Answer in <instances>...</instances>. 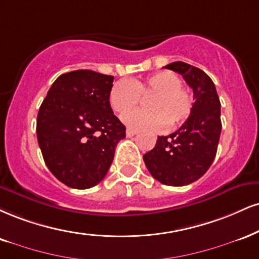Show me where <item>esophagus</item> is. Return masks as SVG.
Returning <instances> with one entry per match:
<instances>
[{"instance_id":"1","label":"esophagus","mask_w":259,"mask_h":259,"mask_svg":"<svg viewBox=\"0 0 259 259\" xmlns=\"http://www.w3.org/2000/svg\"><path fill=\"white\" fill-rule=\"evenodd\" d=\"M138 134V130H134V129H127L126 130V136L127 138H132V136L136 135Z\"/></svg>"}]
</instances>
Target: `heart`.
<instances>
[{"label":"heart","mask_w":259,"mask_h":259,"mask_svg":"<svg viewBox=\"0 0 259 259\" xmlns=\"http://www.w3.org/2000/svg\"><path fill=\"white\" fill-rule=\"evenodd\" d=\"M148 96L146 110L131 112L123 120L135 129H174L189 117L193 99L182 80L171 71H160L143 79H120L110 90V105L117 113L125 114Z\"/></svg>","instance_id":"b5f03b06"}]
</instances>
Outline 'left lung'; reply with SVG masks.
<instances>
[{
  "mask_svg": "<svg viewBox=\"0 0 259 259\" xmlns=\"http://www.w3.org/2000/svg\"><path fill=\"white\" fill-rule=\"evenodd\" d=\"M165 67L182 74L193 89L194 104L182 126L169 136H158L143 161L160 183L181 187L200 179L216 157L222 130L221 102L212 79L200 68L182 61Z\"/></svg>",
  "mask_w": 259,
  "mask_h": 259,
  "instance_id": "8db88e82",
  "label": "left lung"
}]
</instances>
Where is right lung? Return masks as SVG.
<instances>
[{
	"label": "right lung",
	"mask_w": 259,
	"mask_h": 259,
	"mask_svg": "<svg viewBox=\"0 0 259 259\" xmlns=\"http://www.w3.org/2000/svg\"><path fill=\"white\" fill-rule=\"evenodd\" d=\"M113 76L77 70L59 76L37 116V140L48 169L76 189L98 185L113 161L125 126L113 114Z\"/></svg>",
	"instance_id": "obj_1"
}]
</instances>
